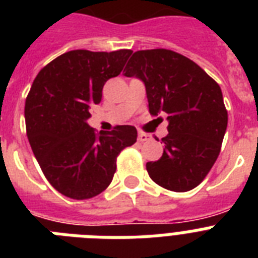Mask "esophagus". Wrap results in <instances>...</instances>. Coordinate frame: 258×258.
Listing matches in <instances>:
<instances>
[{
	"label": "esophagus",
	"instance_id": "esophagus-1",
	"mask_svg": "<svg viewBox=\"0 0 258 258\" xmlns=\"http://www.w3.org/2000/svg\"><path fill=\"white\" fill-rule=\"evenodd\" d=\"M151 139V135H149V134H146V133H139V135H138V141L139 142H147Z\"/></svg>",
	"mask_w": 258,
	"mask_h": 258
}]
</instances>
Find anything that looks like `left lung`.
I'll return each instance as SVG.
<instances>
[{
  "instance_id": "8db88e82",
  "label": "left lung",
  "mask_w": 258,
  "mask_h": 258,
  "mask_svg": "<svg viewBox=\"0 0 258 258\" xmlns=\"http://www.w3.org/2000/svg\"><path fill=\"white\" fill-rule=\"evenodd\" d=\"M123 72L143 82L151 115H169L161 159L146 165L150 178L171 191L197 187L220 155L228 127L220 86L190 58L169 49L138 50Z\"/></svg>"
}]
</instances>
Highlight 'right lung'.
I'll use <instances>...</instances> for the list:
<instances>
[{
	"label": "right lung",
	"mask_w": 258,
	"mask_h": 258,
	"mask_svg": "<svg viewBox=\"0 0 258 258\" xmlns=\"http://www.w3.org/2000/svg\"><path fill=\"white\" fill-rule=\"evenodd\" d=\"M131 53L71 50L34 79L25 103L26 134L44 175L62 196L88 200L104 191L119 153L137 142L134 125H116L96 135L88 124L103 86L120 74Z\"/></svg>",
	"instance_id": "add662e5"
}]
</instances>
